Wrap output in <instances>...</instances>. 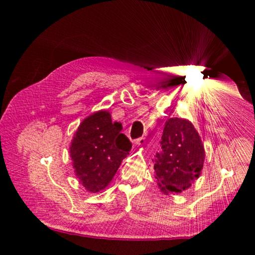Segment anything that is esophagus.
<instances>
[{"label": "esophagus", "mask_w": 255, "mask_h": 255, "mask_svg": "<svg viewBox=\"0 0 255 255\" xmlns=\"http://www.w3.org/2000/svg\"><path fill=\"white\" fill-rule=\"evenodd\" d=\"M146 143V138L145 137H139L137 138V139H135V145L137 146H141L144 145Z\"/></svg>", "instance_id": "1"}]
</instances>
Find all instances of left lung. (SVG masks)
Here are the masks:
<instances>
[{
    "instance_id": "1",
    "label": "left lung",
    "mask_w": 255,
    "mask_h": 255,
    "mask_svg": "<svg viewBox=\"0 0 255 255\" xmlns=\"http://www.w3.org/2000/svg\"><path fill=\"white\" fill-rule=\"evenodd\" d=\"M161 148L153 159L161 191L169 195L191 187L205 161L204 145L193 125L185 119L170 118L164 125Z\"/></svg>"
}]
</instances>
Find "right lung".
<instances>
[{"mask_svg": "<svg viewBox=\"0 0 255 255\" xmlns=\"http://www.w3.org/2000/svg\"><path fill=\"white\" fill-rule=\"evenodd\" d=\"M131 149L122 124L112 123L107 111L85 118L73 137L70 154L81 184L91 192L105 189Z\"/></svg>", "mask_w": 255, "mask_h": 255, "instance_id": "add662e5", "label": "right lung"}]
</instances>
